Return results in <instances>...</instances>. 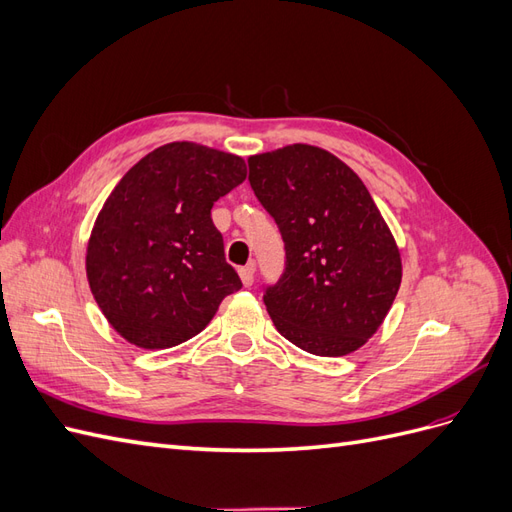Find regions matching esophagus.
Listing matches in <instances>:
<instances>
[{
    "label": "esophagus",
    "mask_w": 512,
    "mask_h": 512,
    "mask_svg": "<svg viewBox=\"0 0 512 512\" xmlns=\"http://www.w3.org/2000/svg\"><path fill=\"white\" fill-rule=\"evenodd\" d=\"M254 273H256V262L252 260V262H247L245 267H241V269H239L241 282H243L245 286H252V284H254Z\"/></svg>",
    "instance_id": "obj_1"
}]
</instances>
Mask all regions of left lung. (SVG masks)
Masks as SVG:
<instances>
[{"label": "left lung", "instance_id": "1", "mask_svg": "<svg viewBox=\"0 0 512 512\" xmlns=\"http://www.w3.org/2000/svg\"><path fill=\"white\" fill-rule=\"evenodd\" d=\"M247 166L284 239V273L262 286L275 329L318 356L361 348L401 284L395 239L363 181L312 145L260 153Z\"/></svg>", "mask_w": 512, "mask_h": 512}]
</instances>
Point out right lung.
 <instances>
[{"label": "right lung", "mask_w": 512, "mask_h": 512, "mask_svg": "<svg viewBox=\"0 0 512 512\" xmlns=\"http://www.w3.org/2000/svg\"><path fill=\"white\" fill-rule=\"evenodd\" d=\"M245 175L239 156L170 143L134 164L106 198L87 247V277L102 314L130 344L188 342L243 286L211 207Z\"/></svg>", "instance_id": "obj_1"}]
</instances>
